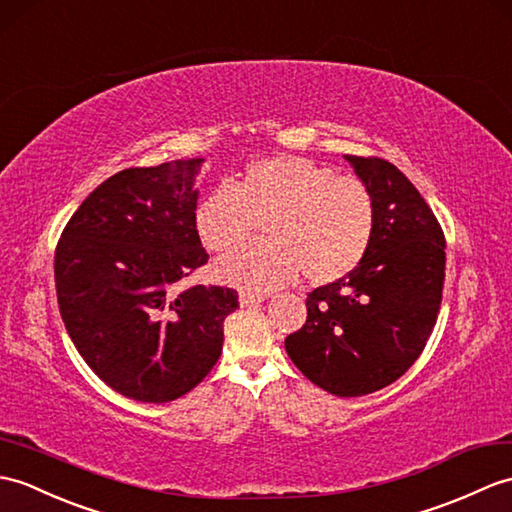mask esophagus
<instances>
[{"label":"esophagus","instance_id":"34e87169","mask_svg":"<svg viewBox=\"0 0 512 512\" xmlns=\"http://www.w3.org/2000/svg\"><path fill=\"white\" fill-rule=\"evenodd\" d=\"M266 296L264 294H253V292H242L240 294V305L242 307H253V305H259L264 303Z\"/></svg>","mask_w":512,"mask_h":512}]
</instances>
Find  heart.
<instances>
[{"instance_id":"b5f03b06","label":"heart","mask_w":512,"mask_h":512,"mask_svg":"<svg viewBox=\"0 0 512 512\" xmlns=\"http://www.w3.org/2000/svg\"><path fill=\"white\" fill-rule=\"evenodd\" d=\"M264 227L266 240L222 257L213 272L246 292H270L303 270L314 285L340 281L362 264L375 233V202L355 176L303 157L248 165L233 185L213 189L196 209L200 242L227 253Z\"/></svg>"}]
</instances>
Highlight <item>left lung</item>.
Returning a JSON list of instances; mask_svg holds the SVG:
<instances>
[{"mask_svg":"<svg viewBox=\"0 0 512 512\" xmlns=\"http://www.w3.org/2000/svg\"><path fill=\"white\" fill-rule=\"evenodd\" d=\"M375 202V233L351 275L307 294L305 325L285 338L296 368L336 397L395 382L432 336L445 283V235L406 174L344 154Z\"/></svg>","mask_w":512,"mask_h":512,"instance_id":"left-lung-1","label":"left lung"}]
</instances>
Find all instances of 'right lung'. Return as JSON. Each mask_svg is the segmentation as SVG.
I'll return each mask as SVG.
<instances>
[{
  "instance_id": "1",
  "label": "right lung",
  "mask_w": 512,
  "mask_h": 512,
  "mask_svg": "<svg viewBox=\"0 0 512 512\" xmlns=\"http://www.w3.org/2000/svg\"><path fill=\"white\" fill-rule=\"evenodd\" d=\"M202 159L128 168L95 187L54 255L58 310L91 371L120 395L165 403L218 362L237 292L181 281L207 264L194 189Z\"/></svg>"
}]
</instances>
